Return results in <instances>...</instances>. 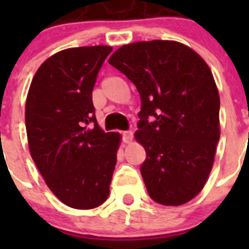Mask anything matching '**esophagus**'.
<instances>
[{
  "label": "esophagus",
  "mask_w": 249,
  "mask_h": 249,
  "mask_svg": "<svg viewBox=\"0 0 249 249\" xmlns=\"http://www.w3.org/2000/svg\"><path fill=\"white\" fill-rule=\"evenodd\" d=\"M122 135H123V141H124L126 143H131L132 140H133V132L124 131Z\"/></svg>",
  "instance_id": "obj_1"
}]
</instances>
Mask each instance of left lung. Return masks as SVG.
Segmentation results:
<instances>
[{"label":"left lung","mask_w":249,"mask_h":249,"mask_svg":"<svg viewBox=\"0 0 249 249\" xmlns=\"http://www.w3.org/2000/svg\"><path fill=\"white\" fill-rule=\"evenodd\" d=\"M108 63L140 92L135 138L147 153L141 175L148 195L163 206L190 202L208 179L221 136L219 93L211 68L188 46L162 39L123 45Z\"/></svg>","instance_id":"1"}]
</instances>
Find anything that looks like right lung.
<instances>
[{
  "label": "right lung",
  "mask_w": 249,
  "mask_h": 249,
  "mask_svg": "<svg viewBox=\"0 0 249 249\" xmlns=\"http://www.w3.org/2000/svg\"><path fill=\"white\" fill-rule=\"evenodd\" d=\"M111 46L59 51L35 73L25 109L31 157L52 193L66 206L92 210L109 195L121 144L94 114L92 89Z\"/></svg>",
  "instance_id": "add662e5"
}]
</instances>
